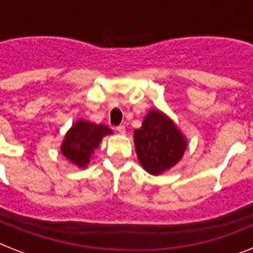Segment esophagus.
I'll return each mask as SVG.
<instances>
[{
	"label": "esophagus",
	"mask_w": 253,
	"mask_h": 253,
	"mask_svg": "<svg viewBox=\"0 0 253 253\" xmlns=\"http://www.w3.org/2000/svg\"><path fill=\"white\" fill-rule=\"evenodd\" d=\"M117 131H118L119 134H125L126 132V127H125V125H119V126H117Z\"/></svg>",
	"instance_id": "34e87169"
}]
</instances>
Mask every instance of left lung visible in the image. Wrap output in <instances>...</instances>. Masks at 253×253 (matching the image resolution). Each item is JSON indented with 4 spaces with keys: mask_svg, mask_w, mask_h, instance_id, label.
<instances>
[{
    "mask_svg": "<svg viewBox=\"0 0 253 253\" xmlns=\"http://www.w3.org/2000/svg\"><path fill=\"white\" fill-rule=\"evenodd\" d=\"M134 142L139 163L151 174H160L176 166L186 148L184 135L159 110L146 115L142 127L135 130Z\"/></svg>",
    "mask_w": 253,
    "mask_h": 253,
    "instance_id": "left-lung-1",
    "label": "left lung"
}]
</instances>
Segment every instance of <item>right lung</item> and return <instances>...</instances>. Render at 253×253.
I'll list each match as a JSON object with an SVG mask.
<instances>
[{
	"instance_id": "obj_1",
	"label": "right lung",
	"mask_w": 253,
	"mask_h": 253,
	"mask_svg": "<svg viewBox=\"0 0 253 253\" xmlns=\"http://www.w3.org/2000/svg\"><path fill=\"white\" fill-rule=\"evenodd\" d=\"M109 134H111V130L105 125H95L80 119L65 135L61 154L75 166L85 168L103 136Z\"/></svg>"
}]
</instances>
